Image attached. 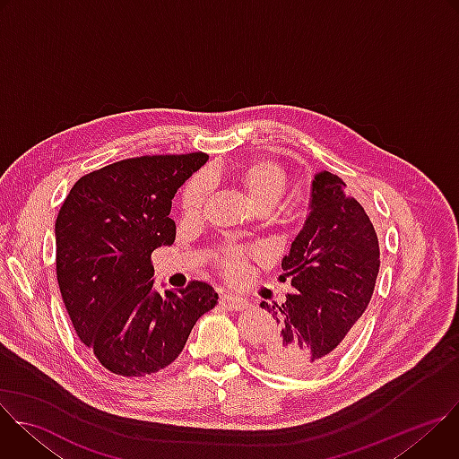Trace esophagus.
<instances>
[{
    "label": "esophagus",
    "instance_id": "34e87169",
    "mask_svg": "<svg viewBox=\"0 0 459 459\" xmlns=\"http://www.w3.org/2000/svg\"><path fill=\"white\" fill-rule=\"evenodd\" d=\"M221 305H223L225 308H229V310H243V308H247L248 301L243 299V298H239V296L225 294V296H221Z\"/></svg>",
    "mask_w": 459,
    "mask_h": 459
}]
</instances>
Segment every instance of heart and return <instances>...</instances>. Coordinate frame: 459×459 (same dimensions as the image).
<instances>
[{
	"label": "heart",
	"mask_w": 459,
	"mask_h": 459,
	"mask_svg": "<svg viewBox=\"0 0 459 459\" xmlns=\"http://www.w3.org/2000/svg\"><path fill=\"white\" fill-rule=\"evenodd\" d=\"M236 179L239 186L245 190L250 204L261 212L274 209L281 202L289 186L285 169L271 158H255L243 163L236 172ZM211 190L212 179L209 174L204 172L194 176L186 183L181 195L183 212L188 218L200 216L209 200ZM220 261L229 278H239L247 269L245 252L238 247H225L220 252Z\"/></svg>",
	"instance_id": "b5f03b06"
}]
</instances>
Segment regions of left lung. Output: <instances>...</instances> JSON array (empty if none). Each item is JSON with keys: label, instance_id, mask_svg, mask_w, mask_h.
<instances>
[{"label": "left lung", "instance_id": "obj_1", "mask_svg": "<svg viewBox=\"0 0 459 459\" xmlns=\"http://www.w3.org/2000/svg\"><path fill=\"white\" fill-rule=\"evenodd\" d=\"M345 183L326 170L314 174L303 229L281 259L292 294L271 312L274 334L259 361L283 374H307L334 361L352 342L379 273V243L363 207Z\"/></svg>", "mask_w": 459, "mask_h": 459}]
</instances>
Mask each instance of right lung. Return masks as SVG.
<instances>
[{
    "label": "right lung",
    "mask_w": 459,
    "mask_h": 459,
    "mask_svg": "<svg viewBox=\"0 0 459 459\" xmlns=\"http://www.w3.org/2000/svg\"><path fill=\"white\" fill-rule=\"evenodd\" d=\"M209 156H142L94 170L71 188L56 220V274L78 338L117 376L169 367L192 326L218 305L216 290L192 281L163 294L151 254L169 247L178 188Z\"/></svg>",
    "instance_id": "1"
}]
</instances>
